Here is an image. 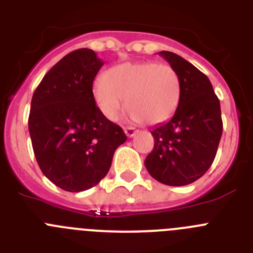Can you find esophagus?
<instances>
[{
    "label": "esophagus",
    "mask_w": 253,
    "mask_h": 253,
    "mask_svg": "<svg viewBox=\"0 0 253 253\" xmlns=\"http://www.w3.org/2000/svg\"><path fill=\"white\" fill-rule=\"evenodd\" d=\"M124 133L126 134V137H129V138H131V137H134V135H135V134L138 133V130L137 129H134V128H124Z\"/></svg>",
    "instance_id": "esophagus-1"
}]
</instances>
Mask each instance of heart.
Instances as JSON below:
<instances>
[{"label": "heart", "instance_id": "b5f03b06", "mask_svg": "<svg viewBox=\"0 0 253 253\" xmlns=\"http://www.w3.org/2000/svg\"><path fill=\"white\" fill-rule=\"evenodd\" d=\"M92 96L100 113L110 122L118 120L128 105L131 120L157 125L167 122L177 110L181 80L169 64L126 62L111 67L106 77L96 78Z\"/></svg>", "mask_w": 253, "mask_h": 253}]
</instances>
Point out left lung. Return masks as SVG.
Wrapping results in <instances>:
<instances>
[{
    "instance_id": "1",
    "label": "left lung",
    "mask_w": 253,
    "mask_h": 253,
    "mask_svg": "<svg viewBox=\"0 0 253 253\" xmlns=\"http://www.w3.org/2000/svg\"><path fill=\"white\" fill-rule=\"evenodd\" d=\"M158 54L180 76L181 99L172 119L151 131L154 148L144 165L162 184L184 186L202 177L215 158L223 131L220 102L195 66L172 51Z\"/></svg>"
}]
</instances>
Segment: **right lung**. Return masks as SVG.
Here are the masks:
<instances>
[{
    "mask_svg": "<svg viewBox=\"0 0 253 253\" xmlns=\"http://www.w3.org/2000/svg\"><path fill=\"white\" fill-rule=\"evenodd\" d=\"M102 66L95 51L77 49L50 68L31 99L29 133L38 165L46 178L71 193L99 184L126 140L93 100V80Z\"/></svg>",
    "mask_w": 253,
    "mask_h": 253,
    "instance_id": "obj_1",
    "label": "right lung"
}]
</instances>
